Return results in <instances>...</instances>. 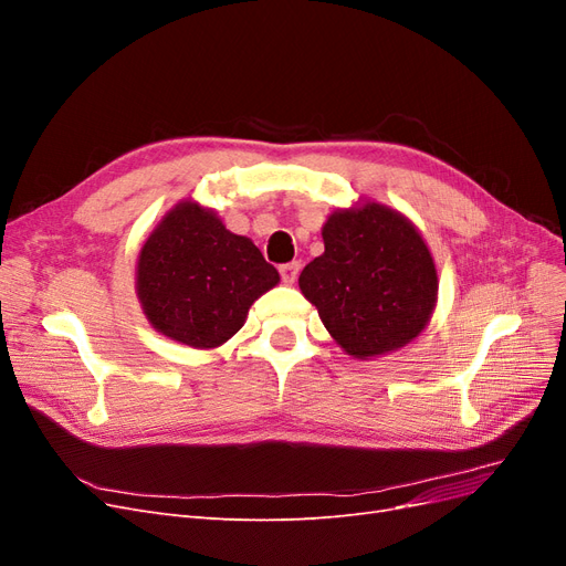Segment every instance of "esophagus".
I'll use <instances>...</instances> for the list:
<instances>
[{
    "label": "esophagus",
    "instance_id": "obj_1",
    "mask_svg": "<svg viewBox=\"0 0 566 566\" xmlns=\"http://www.w3.org/2000/svg\"><path fill=\"white\" fill-rule=\"evenodd\" d=\"M279 271H281V279H283V283L293 285V283L297 281V273H300V262H290V264H283Z\"/></svg>",
    "mask_w": 566,
    "mask_h": 566
}]
</instances>
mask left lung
Returning <instances> with one entry per match:
<instances>
[{"label": "left lung", "mask_w": 566, "mask_h": 566, "mask_svg": "<svg viewBox=\"0 0 566 566\" xmlns=\"http://www.w3.org/2000/svg\"><path fill=\"white\" fill-rule=\"evenodd\" d=\"M325 252L304 266L302 295L354 358L416 339L437 304V269L410 221L380 202L337 210L323 224Z\"/></svg>", "instance_id": "obj_1"}]
</instances>
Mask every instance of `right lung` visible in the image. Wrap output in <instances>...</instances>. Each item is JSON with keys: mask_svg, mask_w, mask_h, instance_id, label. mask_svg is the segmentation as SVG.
<instances>
[{"mask_svg": "<svg viewBox=\"0 0 566 566\" xmlns=\"http://www.w3.org/2000/svg\"><path fill=\"white\" fill-rule=\"evenodd\" d=\"M279 281L250 238L191 200L163 217L136 264V295L153 328L196 349L224 345Z\"/></svg>", "mask_w": 566, "mask_h": 566, "instance_id": "obj_1", "label": "right lung"}]
</instances>
